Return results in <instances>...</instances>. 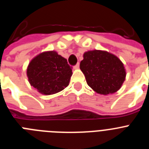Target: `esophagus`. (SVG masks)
Returning a JSON list of instances; mask_svg holds the SVG:
<instances>
[{"mask_svg":"<svg viewBox=\"0 0 149 149\" xmlns=\"http://www.w3.org/2000/svg\"><path fill=\"white\" fill-rule=\"evenodd\" d=\"M79 67H80V64H79V63H77V64L74 66V69H78Z\"/></svg>","mask_w":149,"mask_h":149,"instance_id":"1","label":"esophagus"}]
</instances>
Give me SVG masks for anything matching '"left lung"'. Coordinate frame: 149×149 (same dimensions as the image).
Listing matches in <instances>:
<instances>
[{"label":"left lung","instance_id":"8db88e82","mask_svg":"<svg viewBox=\"0 0 149 149\" xmlns=\"http://www.w3.org/2000/svg\"><path fill=\"white\" fill-rule=\"evenodd\" d=\"M80 68L89 86L101 95L113 94L125 80L124 64L116 56L107 51L93 50L84 54Z\"/></svg>","mask_w":149,"mask_h":149}]
</instances>
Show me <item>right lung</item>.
I'll list each match as a JSON object with an SVG mask.
<instances>
[{
	"mask_svg": "<svg viewBox=\"0 0 149 149\" xmlns=\"http://www.w3.org/2000/svg\"><path fill=\"white\" fill-rule=\"evenodd\" d=\"M27 75L31 86L43 95H53L67 87L72 75L66 59L54 51H45L29 63Z\"/></svg>",
	"mask_w": 149,
	"mask_h": 149,
	"instance_id": "right-lung-1",
	"label": "right lung"
}]
</instances>
